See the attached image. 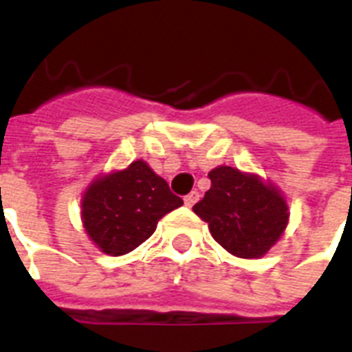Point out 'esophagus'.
I'll return each instance as SVG.
<instances>
[{"mask_svg": "<svg viewBox=\"0 0 352 352\" xmlns=\"http://www.w3.org/2000/svg\"><path fill=\"white\" fill-rule=\"evenodd\" d=\"M198 198H200V193H198V191H191V193L186 195V197H184V204L188 207H193L195 204L198 201Z\"/></svg>", "mask_w": 352, "mask_h": 352, "instance_id": "34e87169", "label": "esophagus"}]
</instances>
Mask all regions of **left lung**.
Instances as JSON below:
<instances>
[{
    "instance_id": "8db88e82",
    "label": "left lung",
    "mask_w": 352,
    "mask_h": 352,
    "mask_svg": "<svg viewBox=\"0 0 352 352\" xmlns=\"http://www.w3.org/2000/svg\"><path fill=\"white\" fill-rule=\"evenodd\" d=\"M210 189L193 210L209 223L212 237L235 256L256 258L287 227V204L273 186L230 166L214 168Z\"/></svg>"
}]
</instances>
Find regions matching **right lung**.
Segmentation results:
<instances>
[{
	"label": "right lung",
	"mask_w": 352,
	"mask_h": 352,
	"mask_svg": "<svg viewBox=\"0 0 352 352\" xmlns=\"http://www.w3.org/2000/svg\"><path fill=\"white\" fill-rule=\"evenodd\" d=\"M182 206L166 180L134 161L122 172L96 180L83 197V223L90 239L108 255L133 252L154 234L164 214Z\"/></svg>",
	"instance_id": "obj_1"
}]
</instances>
